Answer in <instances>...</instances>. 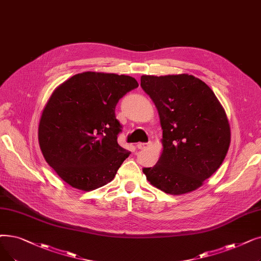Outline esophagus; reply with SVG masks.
I'll use <instances>...</instances> for the list:
<instances>
[{
    "instance_id": "1",
    "label": "esophagus",
    "mask_w": 261,
    "mask_h": 261,
    "mask_svg": "<svg viewBox=\"0 0 261 261\" xmlns=\"http://www.w3.org/2000/svg\"><path fill=\"white\" fill-rule=\"evenodd\" d=\"M149 146V144L148 143H139L138 145H137V147L139 149H145V148H147V147Z\"/></svg>"
}]
</instances>
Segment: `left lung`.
Here are the masks:
<instances>
[{
    "label": "left lung",
    "instance_id": "8db88e82",
    "mask_svg": "<svg viewBox=\"0 0 261 261\" xmlns=\"http://www.w3.org/2000/svg\"><path fill=\"white\" fill-rule=\"evenodd\" d=\"M141 86L152 99L163 130L161 156L143 173L167 194L196 190L221 166L229 148L230 127L223 107L194 75H142Z\"/></svg>",
    "mask_w": 261,
    "mask_h": 261
}]
</instances>
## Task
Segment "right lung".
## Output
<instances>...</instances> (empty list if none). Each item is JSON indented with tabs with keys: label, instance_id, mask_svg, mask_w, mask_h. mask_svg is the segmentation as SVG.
Wrapping results in <instances>:
<instances>
[{
	"label": "right lung",
	"instance_id": "1",
	"mask_svg": "<svg viewBox=\"0 0 261 261\" xmlns=\"http://www.w3.org/2000/svg\"><path fill=\"white\" fill-rule=\"evenodd\" d=\"M139 83L129 75L87 71L56 88L44 107L38 141L47 163L65 182L92 191L114 179L130 151L120 147L115 107Z\"/></svg>",
	"mask_w": 261,
	"mask_h": 261
}]
</instances>
